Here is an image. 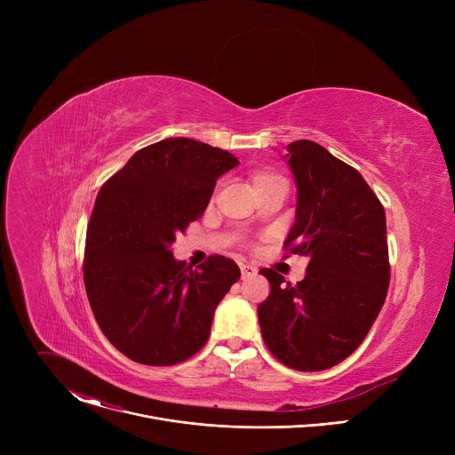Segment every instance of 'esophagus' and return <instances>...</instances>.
<instances>
[{
    "label": "esophagus",
    "instance_id": "34e87169",
    "mask_svg": "<svg viewBox=\"0 0 455 455\" xmlns=\"http://www.w3.org/2000/svg\"><path fill=\"white\" fill-rule=\"evenodd\" d=\"M255 275H257V268L255 267L241 263V277L243 279H250V277H255Z\"/></svg>",
    "mask_w": 455,
    "mask_h": 455
}]
</instances>
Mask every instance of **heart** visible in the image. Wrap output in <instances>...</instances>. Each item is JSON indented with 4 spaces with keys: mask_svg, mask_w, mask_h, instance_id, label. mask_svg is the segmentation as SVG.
<instances>
[{
    "mask_svg": "<svg viewBox=\"0 0 455 455\" xmlns=\"http://www.w3.org/2000/svg\"><path fill=\"white\" fill-rule=\"evenodd\" d=\"M272 180H279V176H275V174H272V172H257V174H253L251 183H253V187H257V185L272 181Z\"/></svg>",
    "mask_w": 455,
    "mask_h": 455,
    "instance_id": "obj_1",
    "label": "heart"
}]
</instances>
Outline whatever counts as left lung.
Wrapping results in <instances>:
<instances>
[{
  "mask_svg": "<svg viewBox=\"0 0 455 455\" xmlns=\"http://www.w3.org/2000/svg\"><path fill=\"white\" fill-rule=\"evenodd\" d=\"M284 160L297 185L291 253L307 257L291 286L265 268L272 291L259 304L267 347L297 371L346 360L367 337L388 288L385 211L362 174L311 140L291 142Z\"/></svg>",
  "mask_w": 455,
  "mask_h": 455,
  "instance_id": "8db88e82",
  "label": "left lung"
}]
</instances>
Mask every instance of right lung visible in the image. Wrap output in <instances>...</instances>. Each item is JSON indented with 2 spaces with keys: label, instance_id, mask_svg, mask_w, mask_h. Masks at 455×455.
Masks as SVG:
<instances>
[{
  "label": "right lung",
  "instance_id": "1",
  "mask_svg": "<svg viewBox=\"0 0 455 455\" xmlns=\"http://www.w3.org/2000/svg\"><path fill=\"white\" fill-rule=\"evenodd\" d=\"M235 165L228 151L165 139L137 151L99 190L84 286L100 331L127 358L174 365L205 346L239 267L211 255L192 270L174 259L171 244L204 214L216 180Z\"/></svg>",
  "mask_w": 455,
  "mask_h": 455
}]
</instances>
